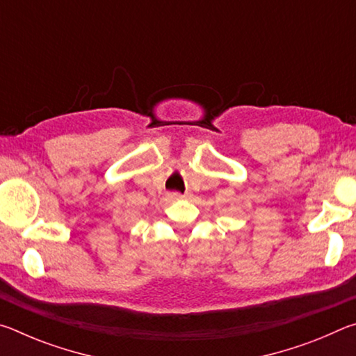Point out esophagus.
Listing matches in <instances>:
<instances>
[{
    "instance_id": "34e87169",
    "label": "esophagus",
    "mask_w": 356,
    "mask_h": 356,
    "mask_svg": "<svg viewBox=\"0 0 356 356\" xmlns=\"http://www.w3.org/2000/svg\"><path fill=\"white\" fill-rule=\"evenodd\" d=\"M168 197H170V200H182V197H184V195H180V193L179 191H170V193H168Z\"/></svg>"
}]
</instances>
